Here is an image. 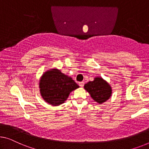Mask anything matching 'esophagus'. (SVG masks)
Returning a JSON list of instances; mask_svg holds the SVG:
<instances>
[{"instance_id": "1", "label": "esophagus", "mask_w": 149, "mask_h": 149, "mask_svg": "<svg viewBox=\"0 0 149 149\" xmlns=\"http://www.w3.org/2000/svg\"><path fill=\"white\" fill-rule=\"evenodd\" d=\"M79 86H80L81 88H82V87H84V81H81V82H79Z\"/></svg>"}]
</instances>
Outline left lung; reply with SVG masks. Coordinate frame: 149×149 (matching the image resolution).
<instances>
[{
  "label": "left lung",
  "mask_w": 149,
  "mask_h": 149,
  "mask_svg": "<svg viewBox=\"0 0 149 149\" xmlns=\"http://www.w3.org/2000/svg\"><path fill=\"white\" fill-rule=\"evenodd\" d=\"M84 88L89 92L94 100L99 104L108 100L112 94L110 85L101 77H96L94 81L86 84Z\"/></svg>",
  "instance_id": "obj_1"
}]
</instances>
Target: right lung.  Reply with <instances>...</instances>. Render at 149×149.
Here are the masks:
<instances>
[{
    "label": "right lung",
    "mask_w": 149,
    "mask_h": 149,
    "mask_svg": "<svg viewBox=\"0 0 149 149\" xmlns=\"http://www.w3.org/2000/svg\"><path fill=\"white\" fill-rule=\"evenodd\" d=\"M40 92L43 98L53 106L63 104L71 92L79 88V86L67 75L57 70L45 72L39 83Z\"/></svg>",
    "instance_id": "right-lung-1"
}]
</instances>
